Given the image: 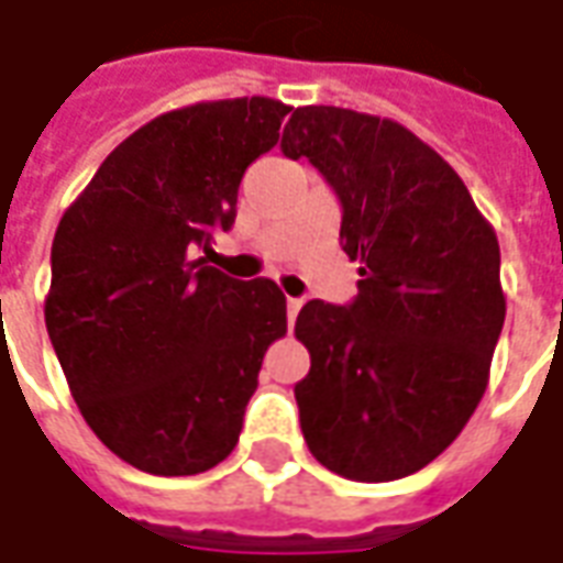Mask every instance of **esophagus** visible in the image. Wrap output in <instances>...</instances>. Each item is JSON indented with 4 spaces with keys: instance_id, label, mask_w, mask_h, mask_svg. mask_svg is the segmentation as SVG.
I'll use <instances>...</instances> for the list:
<instances>
[{
    "instance_id": "1",
    "label": "esophagus",
    "mask_w": 563,
    "mask_h": 563,
    "mask_svg": "<svg viewBox=\"0 0 563 563\" xmlns=\"http://www.w3.org/2000/svg\"><path fill=\"white\" fill-rule=\"evenodd\" d=\"M300 307H303V300L300 297H288V325H294V319L300 313Z\"/></svg>"
}]
</instances>
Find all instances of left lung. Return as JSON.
<instances>
[{"mask_svg":"<svg viewBox=\"0 0 563 563\" xmlns=\"http://www.w3.org/2000/svg\"><path fill=\"white\" fill-rule=\"evenodd\" d=\"M288 159H310L341 200L360 260L347 307L310 300L294 325L310 373L294 385L313 457L344 479L391 483L461 435L505 325L501 250L461 175L391 119L294 109Z\"/></svg>","mask_w":563,"mask_h":563,"instance_id":"8db88e82","label":"left lung"}]
</instances>
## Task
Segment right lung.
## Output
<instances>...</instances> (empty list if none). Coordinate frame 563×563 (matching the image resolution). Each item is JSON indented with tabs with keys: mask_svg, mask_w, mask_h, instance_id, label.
<instances>
[{
	"mask_svg": "<svg viewBox=\"0 0 563 563\" xmlns=\"http://www.w3.org/2000/svg\"><path fill=\"white\" fill-rule=\"evenodd\" d=\"M291 106L197 102L121 141L53 241L46 332L87 426L124 464L194 476L234 451L263 354L288 332L272 278L206 266Z\"/></svg>",
	"mask_w": 563,
	"mask_h": 563,
	"instance_id": "right-lung-1",
	"label": "right lung"
}]
</instances>
